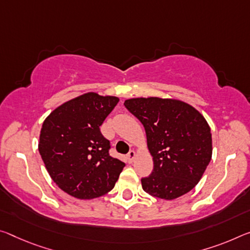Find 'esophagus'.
I'll list each match as a JSON object with an SVG mask.
<instances>
[{"label": "esophagus", "instance_id": "1", "mask_svg": "<svg viewBox=\"0 0 250 250\" xmlns=\"http://www.w3.org/2000/svg\"><path fill=\"white\" fill-rule=\"evenodd\" d=\"M134 158H136V152L131 150L128 154H126V160H128L129 164H131V162L134 161Z\"/></svg>", "mask_w": 250, "mask_h": 250}]
</instances>
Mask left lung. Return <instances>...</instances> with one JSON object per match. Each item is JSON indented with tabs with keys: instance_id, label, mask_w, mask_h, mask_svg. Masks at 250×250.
Returning a JSON list of instances; mask_svg holds the SVG:
<instances>
[{
	"instance_id": "obj_1",
	"label": "left lung",
	"mask_w": 250,
	"mask_h": 250,
	"mask_svg": "<svg viewBox=\"0 0 250 250\" xmlns=\"http://www.w3.org/2000/svg\"><path fill=\"white\" fill-rule=\"evenodd\" d=\"M125 106L144 125L153 160L142 189L173 200L195 188L212 156L210 126L203 114L184 101L157 97L128 99Z\"/></svg>"
}]
</instances>
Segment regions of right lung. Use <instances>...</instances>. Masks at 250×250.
<instances>
[{
	"instance_id": "obj_1",
	"label": "right lung",
	"mask_w": 250,
	"mask_h": 250,
	"mask_svg": "<svg viewBox=\"0 0 250 250\" xmlns=\"http://www.w3.org/2000/svg\"><path fill=\"white\" fill-rule=\"evenodd\" d=\"M119 98L81 94L55 108L43 122L39 152L55 185L78 199L104 196L116 185L125 164L109 154L100 125Z\"/></svg>"
}]
</instances>
